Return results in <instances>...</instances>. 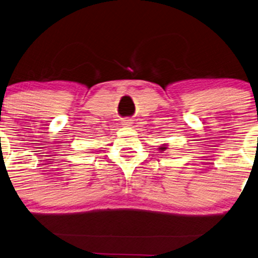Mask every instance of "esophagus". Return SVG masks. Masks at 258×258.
Listing matches in <instances>:
<instances>
[{
  "mask_svg": "<svg viewBox=\"0 0 258 258\" xmlns=\"http://www.w3.org/2000/svg\"><path fill=\"white\" fill-rule=\"evenodd\" d=\"M131 123H132V119H130V118H125V119L121 120V125L122 126H130Z\"/></svg>",
  "mask_w": 258,
  "mask_h": 258,
  "instance_id": "obj_1",
  "label": "esophagus"
}]
</instances>
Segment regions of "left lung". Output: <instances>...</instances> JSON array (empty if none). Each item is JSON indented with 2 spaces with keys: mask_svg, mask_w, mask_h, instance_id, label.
Segmentation results:
<instances>
[{
  "mask_svg": "<svg viewBox=\"0 0 258 258\" xmlns=\"http://www.w3.org/2000/svg\"><path fill=\"white\" fill-rule=\"evenodd\" d=\"M165 149H167V145H163V146H161V148H159L158 150H159V151H164Z\"/></svg>",
  "mask_w": 258,
  "mask_h": 258,
  "instance_id": "1",
  "label": "left lung"
}]
</instances>
